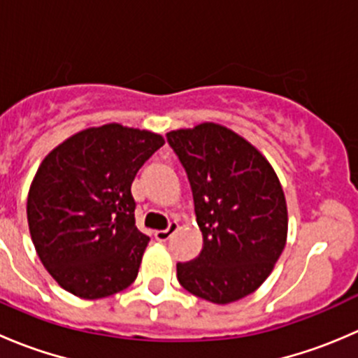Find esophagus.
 I'll return each mask as SVG.
<instances>
[{"mask_svg":"<svg viewBox=\"0 0 358 358\" xmlns=\"http://www.w3.org/2000/svg\"><path fill=\"white\" fill-rule=\"evenodd\" d=\"M176 230H178V223L171 222V223H169V225H168V229L157 230V232L154 234V236H156L157 241H161V243H164V241H168L169 237H171L173 234L176 232Z\"/></svg>","mask_w":358,"mask_h":358,"instance_id":"34e87169","label":"esophagus"}]
</instances>
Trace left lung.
Returning <instances> with one entry per match:
<instances>
[{
  "instance_id": "8db88e82",
  "label": "left lung",
  "mask_w": 358,
  "mask_h": 358,
  "mask_svg": "<svg viewBox=\"0 0 358 358\" xmlns=\"http://www.w3.org/2000/svg\"><path fill=\"white\" fill-rule=\"evenodd\" d=\"M189 176L202 251L176 263L194 296L237 301L258 289L286 246L287 206L270 162L248 140L215 122L166 135Z\"/></svg>"
}]
</instances>
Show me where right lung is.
<instances>
[{
	"label": "right lung",
	"instance_id": "right-lung-1",
	"mask_svg": "<svg viewBox=\"0 0 358 358\" xmlns=\"http://www.w3.org/2000/svg\"><path fill=\"white\" fill-rule=\"evenodd\" d=\"M164 138L103 124L76 133L36 171L27 222L39 259L74 296L99 299L138 275L149 237L135 225L131 183Z\"/></svg>",
	"mask_w": 358,
	"mask_h": 358
}]
</instances>
